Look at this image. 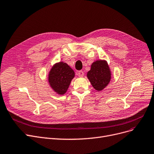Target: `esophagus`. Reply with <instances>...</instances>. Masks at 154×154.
<instances>
[{"label": "esophagus", "instance_id": "obj_1", "mask_svg": "<svg viewBox=\"0 0 154 154\" xmlns=\"http://www.w3.org/2000/svg\"><path fill=\"white\" fill-rule=\"evenodd\" d=\"M84 74V73L82 70H79L77 72V75L79 77H83Z\"/></svg>", "mask_w": 154, "mask_h": 154}]
</instances>
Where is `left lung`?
I'll use <instances>...</instances> for the list:
<instances>
[{
	"label": "left lung",
	"instance_id": "1",
	"mask_svg": "<svg viewBox=\"0 0 154 154\" xmlns=\"http://www.w3.org/2000/svg\"><path fill=\"white\" fill-rule=\"evenodd\" d=\"M87 76L94 88L99 91H102L111 80V72L108 63L104 60L94 62Z\"/></svg>",
	"mask_w": 154,
	"mask_h": 154
}]
</instances>
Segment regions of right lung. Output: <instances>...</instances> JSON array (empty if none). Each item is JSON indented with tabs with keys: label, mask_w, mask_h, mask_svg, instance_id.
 <instances>
[{
	"label": "right lung",
	"mask_w": 154,
	"mask_h": 154,
	"mask_svg": "<svg viewBox=\"0 0 154 154\" xmlns=\"http://www.w3.org/2000/svg\"><path fill=\"white\" fill-rule=\"evenodd\" d=\"M74 76V72L67 64L59 62L51 68L48 81L51 88L59 94L62 95L67 91Z\"/></svg>",
	"instance_id": "add662e5"
}]
</instances>
